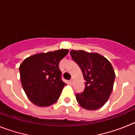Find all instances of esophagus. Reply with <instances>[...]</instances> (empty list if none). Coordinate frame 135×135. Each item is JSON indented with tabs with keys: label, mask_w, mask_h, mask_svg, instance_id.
Returning a JSON list of instances; mask_svg holds the SVG:
<instances>
[{
	"label": "esophagus",
	"mask_w": 135,
	"mask_h": 135,
	"mask_svg": "<svg viewBox=\"0 0 135 135\" xmlns=\"http://www.w3.org/2000/svg\"><path fill=\"white\" fill-rule=\"evenodd\" d=\"M69 84H70V85H72V84H73V80L71 79L70 80H69Z\"/></svg>",
	"instance_id": "1"
}]
</instances>
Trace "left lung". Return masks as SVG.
<instances>
[{
    "mask_svg": "<svg viewBox=\"0 0 135 135\" xmlns=\"http://www.w3.org/2000/svg\"><path fill=\"white\" fill-rule=\"evenodd\" d=\"M70 55L80 68L86 81L83 92L76 94V100L84 109H99L113 90L115 74L112 64L99 53L71 50Z\"/></svg>",
    "mask_w": 135,
    "mask_h": 135,
    "instance_id": "8db88e82",
    "label": "left lung"
}]
</instances>
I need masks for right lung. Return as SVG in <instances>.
I'll use <instances>...</instances> for the list:
<instances>
[{
    "label": "right lung",
    "mask_w": 135,
    "mask_h": 135,
    "mask_svg": "<svg viewBox=\"0 0 135 135\" xmlns=\"http://www.w3.org/2000/svg\"><path fill=\"white\" fill-rule=\"evenodd\" d=\"M68 49L38 53L24 59L20 66L23 89L32 103L48 107L59 99L66 85L61 80L59 64L68 55Z\"/></svg>",
    "instance_id": "add662e5"
}]
</instances>
